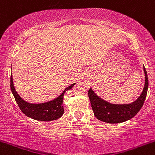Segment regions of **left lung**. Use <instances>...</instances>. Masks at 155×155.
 <instances>
[{"label": "left lung", "mask_w": 155, "mask_h": 155, "mask_svg": "<svg viewBox=\"0 0 155 155\" xmlns=\"http://www.w3.org/2000/svg\"><path fill=\"white\" fill-rule=\"evenodd\" d=\"M144 73L145 85L143 91L136 101L129 104H113L107 102L96 95V93L92 91V88H90L88 96L95 116L101 121L111 124L121 123L133 118L140 111L147 97L149 80L145 68Z\"/></svg>", "instance_id": "obj_1"}]
</instances>
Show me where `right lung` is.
Returning <instances> with one entry per match:
<instances>
[{
  "label": "right lung",
  "mask_w": 155,
  "mask_h": 155,
  "mask_svg": "<svg viewBox=\"0 0 155 155\" xmlns=\"http://www.w3.org/2000/svg\"><path fill=\"white\" fill-rule=\"evenodd\" d=\"M10 84H11V85H10L11 86V91L12 92L15 101H16L21 111L26 116L37 120L51 121V120H57L63 115L64 109L63 106H62L63 96L66 91L71 90L74 87L75 83L65 88L62 94L57 98H54L52 101L41 104H31L22 99L21 97L15 91L12 75L11 77H10Z\"/></svg>",
  "instance_id": "add662e5"
}]
</instances>
